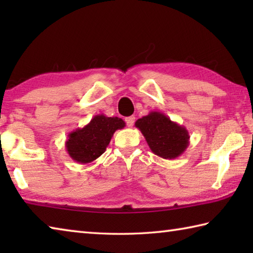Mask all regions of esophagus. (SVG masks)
Masks as SVG:
<instances>
[{"label":"esophagus","instance_id":"esophagus-1","mask_svg":"<svg viewBox=\"0 0 253 253\" xmlns=\"http://www.w3.org/2000/svg\"><path fill=\"white\" fill-rule=\"evenodd\" d=\"M125 122H126V124H127V126H128V127H131L132 125H134V123H135V117H134V116L127 117V118L125 119Z\"/></svg>","mask_w":253,"mask_h":253}]
</instances>
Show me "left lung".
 Instances as JSON below:
<instances>
[{
  "label": "left lung",
  "instance_id": "obj_1",
  "mask_svg": "<svg viewBox=\"0 0 253 253\" xmlns=\"http://www.w3.org/2000/svg\"><path fill=\"white\" fill-rule=\"evenodd\" d=\"M151 151L165 160H174L185 152L190 144L187 129L160 111H151L147 116L136 121Z\"/></svg>",
  "mask_w": 253,
  "mask_h": 253
}]
</instances>
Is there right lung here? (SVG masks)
<instances>
[{
    "label": "right lung",
    "mask_w": 253,
    "mask_h": 253,
    "mask_svg": "<svg viewBox=\"0 0 253 253\" xmlns=\"http://www.w3.org/2000/svg\"><path fill=\"white\" fill-rule=\"evenodd\" d=\"M125 126L122 118L97 115L84 127L77 128L68 135L67 152L77 163H90L105 153L114 132Z\"/></svg>",
    "instance_id": "obj_1"
}]
</instances>
